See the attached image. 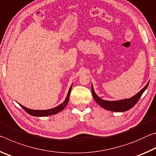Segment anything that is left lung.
I'll use <instances>...</instances> for the list:
<instances>
[{
  "instance_id": "left-lung-1",
  "label": "left lung",
  "mask_w": 156,
  "mask_h": 156,
  "mask_svg": "<svg viewBox=\"0 0 156 156\" xmlns=\"http://www.w3.org/2000/svg\"><path fill=\"white\" fill-rule=\"evenodd\" d=\"M149 81L148 82V83L144 86L143 89H141L138 94H136L135 96L130 98L115 100V101H109V100H105L100 98L95 93L93 84H91V93L94 100H96V102L102 108H104V109L107 110L111 111V112H123L131 109L138 102L139 99L142 96V94L147 89L148 85H149Z\"/></svg>"
}]
</instances>
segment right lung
Returning <instances> with one entry per match:
<instances>
[{
	"mask_svg": "<svg viewBox=\"0 0 156 156\" xmlns=\"http://www.w3.org/2000/svg\"><path fill=\"white\" fill-rule=\"evenodd\" d=\"M72 84L71 85L69 89L68 94L67 95V97L65 100V101L59 105L58 106H57L54 108H52V109H47V110H34V109H28L27 107H25L24 106H23L22 105L19 104L20 106L24 109L26 112L28 113L29 114L33 116H37V117H44V116H48V115H51L54 114H56V113H59L60 112L64 109V108L67 106V105L68 103L69 99V96H70V93L71 91H72Z\"/></svg>",
	"mask_w": 156,
	"mask_h": 156,
	"instance_id": "obj_1",
	"label": "right lung"
}]
</instances>
